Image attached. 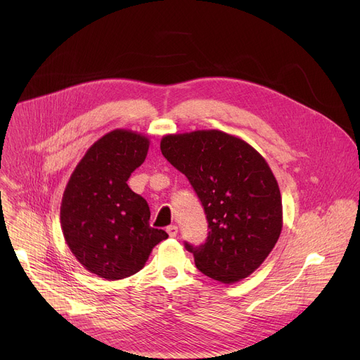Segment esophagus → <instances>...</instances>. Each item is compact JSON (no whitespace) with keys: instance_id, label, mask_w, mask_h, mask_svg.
<instances>
[{"instance_id":"esophagus-1","label":"esophagus","mask_w":360,"mask_h":360,"mask_svg":"<svg viewBox=\"0 0 360 360\" xmlns=\"http://www.w3.org/2000/svg\"><path fill=\"white\" fill-rule=\"evenodd\" d=\"M167 232H168V235H169L171 238H176V235H178V226H176V225H169V226L167 228Z\"/></svg>"}]
</instances>
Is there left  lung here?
<instances>
[{"instance_id":"obj_1","label":"left lung","mask_w":360,"mask_h":360,"mask_svg":"<svg viewBox=\"0 0 360 360\" xmlns=\"http://www.w3.org/2000/svg\"><path fill=\"white\" fill-rule=\"evenodd\" d=\"M161 150L189 179L207 214V242H185L196 268L222 283L248 278L268 258L283 225L279 185L265 158L218 129L165 135Z\"/></svg>"}]
</instances>
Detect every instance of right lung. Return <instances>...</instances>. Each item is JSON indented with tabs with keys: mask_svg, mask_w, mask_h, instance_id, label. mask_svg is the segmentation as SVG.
Masks as SVG:
<instances>
[{
	"mask_svg": "<svg viewBox=\"0 0 360 360\" xmlns=\"http://www.w3.org/2000/svg\"><path fill=\"white\" fill-rule=\"evenodd\" d=\"M148 136L114 129L74 169L61 202V229L77 261L107 281L139 272L152 248L168 238L149 226V207L127 184L143 164Z\"/></svg>",
	"mask_w": 360,
	"mask_h": 360,
	"instance_id": "right-lung-1",
	"label": "right lung"
}]
</instances>
